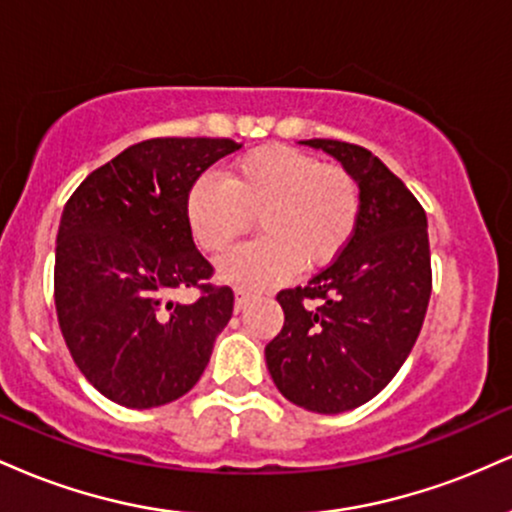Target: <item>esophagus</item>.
<instances>
[{"mask_svg":"<svg viewBox=\"0 0 512 512\" xmlns=\"http://www.w3.org/2000/svg\"><path fill=\"white\" fill-rule=\"evenodd\" d=\"M252 298H255V291L243 289V286L236 289V310H238V313H240V310H245V305H248Z\"/></svg>","mask_w":512,"mask_h":512,"instance_id":"esophagus-1","label":"esophagus"}]
</instances>
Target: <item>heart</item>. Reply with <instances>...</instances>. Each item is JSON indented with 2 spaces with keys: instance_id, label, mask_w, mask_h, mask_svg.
I'll list each match as a JSON object with an SVG mask.
<instances>
[{
  "instance_id": "b5f03b06",
  "label": "heart",
  "mask_w": 512,
  "mask_h": 512,
  "mask_svg": "<svg viewBox=\"0 0 512 512\" xmlns=\"http://www.w3.org/2000/svg\"><path fill=\"white\" fill-rule=\"evenodd\" d=\"M185 216L195 243L226 255L255 219L264 236L221 262L226 279L267 286L298 267H325L342 255L361 219V187L349 170L291 146H264L238 158L226 178L192 182Z\"/></svg>"
}]
</instances>
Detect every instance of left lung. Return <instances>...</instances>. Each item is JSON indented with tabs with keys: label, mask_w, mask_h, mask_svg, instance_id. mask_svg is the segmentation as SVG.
<instances>
[{
	"label": "left lung",
	"mask_w": 512,
	"mask_h": 512,
	"mask_svg": "<svg viewBox=\"0 0 512 512\" xmlns=\"http://www.w3.org/2000/svg\"><path fill=\"white\" fill-rule=\"evenodd\" d=\"M337 158L361 187V219L337 260L305 286L276 293L284 327L264 349L274 385L317 414L366 404L414 349L431 298L426 211L358 144L303 142Z\"/></svg>",
	"instance_id": "8db88e82"
}]
</instances>
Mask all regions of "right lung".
Segmentation results:
<instances>
[{
  "label": "right lung",
  "instance_id": "1",
  "mask_svg": "<svg viewBox=\"0 0 512 512\" xmlns=\"http://www.w3.org/2000/svg\"><path fill=\"white\" fill-rule=\"evenodd\" d=\"M236 149L233 139H146L93 170L64 204L57 320L84 378L122 407H161L190 392L231 320L233 291L211 284L185 199ZM175 288H197L200 298L173 304Z\"/></svg>",
  "mask_w": 512,
  "mask_h": 512
}]
</instances>
